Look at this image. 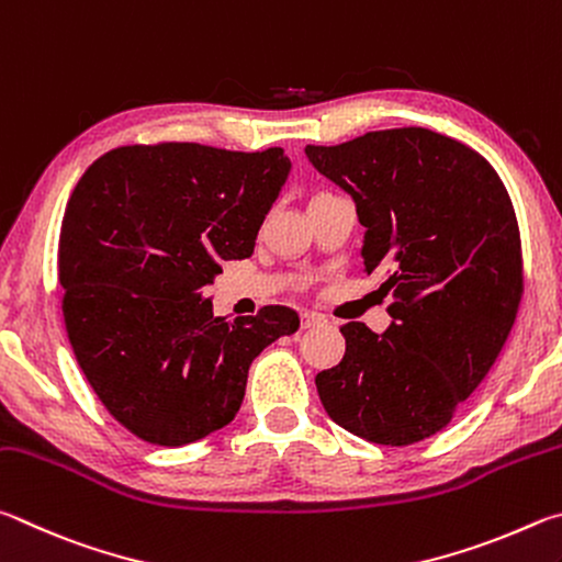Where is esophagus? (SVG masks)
Here are the masks:
<instances>
[{"label":"esophagus","instance_id":"esophagus-1","mask_svg":"<svg viewBox=\"0 0 562 562\" xmlns=\"http://www.w3.org/2000/svg\"><path fill=\"white\" fill-rule=\"evenodd\" d=\"M326 323V318L321 316V313H301V328H316V326H323Z\"/></svg>","mask_w":562,"mask_h":562}]
</instances>
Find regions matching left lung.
<instances>
[{"label": "left lung", "instance_id": "1", "mask_svg": "<svg viewBox=\"0 0 562 562\" xmlns=\"http://www.w3.org/2000/svg\"><path fill=\"white\" fill-rule=\"evenodd\" d=\"M366 226V271L387 276L390 328L340 326L346 356L316 375L328 417L407 447L445 429L488 375L524 296L514 204L484 155L427 127L308 145Z\"/></svg>", "mask_w": 562, "mask_h": 562}]
</instances>
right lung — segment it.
<instances>
[{
  "mask_svg": "<svg viewBox=\"0 0 562 562\" xmlns=\"http://www.w3.org/2000/svg\"><path fill=\"white\" fill-rule=\"evenodd\" d=\"M291 170L281 147L125 145L88 167L68 200L58 281L74 356L105 409L143 441L182 447L229 425L249 366L299 313L226 321L202 299L220 261L254 254Z\"/></svg>",
  "mask_w": 562,
  "mask_h": 562,
  "instance_id": "add662e5",
  "label": "right lung"
}]
</instances>
